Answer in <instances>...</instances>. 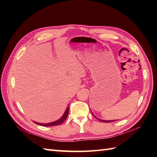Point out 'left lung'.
<instances>
[{
	"label": "left lung",
	"mask_w": 157,
	"mask_h": 157,
	"mask_svg": "<svg viewBox=\"0 0 157 157\" xmlns=\"http://www.w3.org/2000/svg\"><path fill=\"white\" fill-rule=\"evenodd\" d=\"M92 112V111H91ZM92 115H93V116L94 117H95L94 116V114L92 113ZM96 118H98L97 117H96ZM98 119L99 121H101V122H114V121H115V120H113V121H104V120H101V119H99V118H98Z\"/></svg>",
	"instance_id": "left-lung-1"
}]
</instances>
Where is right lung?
Wrapping results in <instances>:
<instances>
[{"instance_id":"obj_1","label":"right lung","mask_w":157,"mask_h":157,"mask_svg":"<svg viewBox=\"0 0 157 157\" xmlns=\"http://www.w3.org/2000/svg\"><path fill=\"white\" fill-rule=\"evenodd\" d=\"M69 107H67V108L66 109L65 113H63V116L61 117L59 120L56 121L50 122V123H47V124H42V123H39V122H34L36 123V124H37L40 125V126H54L61 124H62L66 118H67V117L68 116V114H69Z\"/></svg>"}]
</instances>
